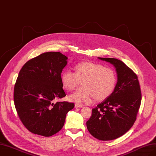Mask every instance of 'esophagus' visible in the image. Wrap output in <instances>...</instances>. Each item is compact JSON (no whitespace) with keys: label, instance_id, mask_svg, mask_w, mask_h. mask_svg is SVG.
Masks as SVG:
<instances>
[{"label":"esophagus","instance_id":"esophagus-1","mask_svg":"<svg viewBox=\"0 0 156 156\" xmlns=\"http://www.w3.org/2000/svg\"><path fill=\"white\" fill-rule=\"evenodd\" d=\"M75 107H76V108H83V105L79 104V103H76V104H75Z\"/></svg>","mask_w":156,"mask_h":156}]
</instances>
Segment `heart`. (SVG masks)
<instances>
[{
  "instance_id": "heart-1",
  "label": "heart",
  "mask_w": 156,
  "mask_h": 156,
  "mask_svg": "<svg viewBox=\"0 0 156 156\" xmlns=\"http://www.w3.org/2000/svg\"><path fill=\"white\" fill-rule=\"evenodd\" d=\"M74 73L65 70L61 75L62 85L67 91L76 89L81 81L82 86L68 96L71 101L88 102L93 97L102 101L113 93L116 75L114 70L93 62H80L74 66Z\"/></svg>"
}]
</instances>
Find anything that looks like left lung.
<instances>
[{"label":"left lung","mask_w":156,"mask_h":156,"mask_svg":"<svg viewBox=\"0 0 156 156\" xmlns=\"http://www.w3.org/2000/svg\"><path fill=\"white\" fill-rule=\"evenodd\" d=\"M98 58L115 66L118 82L113 93L92 109L86 126L95 138L109 141L119 138L132 127L141 105V93L137 75L122 61Z\"/></svg>","instance_id":"left-lung-1"}]
</instances>
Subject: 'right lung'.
I'll list each match as a JSON object with an SVG mask.
<instances>
[{
  "label": "right lung",
  "instance_id": "add662e5",
  "mask_svg": "<svg viewBox=\"0 0 156 156\" xmlns=\"http://www.w3.org/2000/svg\"><path fill=\"white\" fill-rule=\"evenodd\" d=\"M67 57L59 52L43 53L22 66L14 87L13 98L20 120L30 132L48 137L63 128L74 104L54 100L66 96L61 74Z\"/></svg>",
  "mask_w": 156,
  "mask_h": 156
}]
</instances>
